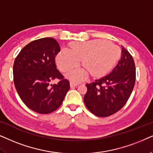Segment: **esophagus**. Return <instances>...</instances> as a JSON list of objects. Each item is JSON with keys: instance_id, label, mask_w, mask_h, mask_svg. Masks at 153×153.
<instances>
[{"instance_id": "obj_1", "label": "esophagus", "mask_w": 153, "mask_h": 153, "mask_svg": "<svg viewBox=\"0 0 153 153\" xmlns=\"http://www.w3.org/2000/svg\"><path fill=\"white\" fill-rule=\"evenodd\" d=\"M70 85H71V87L73 88V87L77 86V85H79V82H74V81H71V82H70Z\"/></svg>"}]
</instances>
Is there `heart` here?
I'll use <instances>...</instances> for the list:
<instances>
[{"instance_id": "1", "label": "heart", "mask_w": 153, "mask_h": 153, "mask_svg": "<svg viewBox=\"0 0 153 153\" xmlns=\"http://www.w3.org/2000/svg\"><path fill=\"white\" fill-rule=\"evenodd\" d=\"M117 51L115 45L99 40L75 42L70 49H63L56 56V63L61 71H67L78 66L82 59L85 68H76L67 73V77L78 80L85 78L88 71L95 76L106 73L113 66Z\"/></svg>"}]
</instances>
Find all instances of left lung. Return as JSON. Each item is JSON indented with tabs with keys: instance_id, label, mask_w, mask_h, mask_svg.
Here are the masks:
<instances>
[{
	"instance_id": "obj_1",
	"label": "left lung",
	"mask_w": 153,
	"mask_h": 153,
	"mask_svg": "<svg viewBox=\"0 0 153 153\" xmlns=\"http://www.w3.org/2000/svg\"><path fill=\"white\" fill-rule=\"evenodd\" d=\"M122 47L120 59L108 75L87 83L85 105L99 117H108L126 104L136 80V68L130 53Z\"/></svg>"
}]
</instances>
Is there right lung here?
<instances>
[{
	"label": "right lung",
	"mask_w": 153,
	"mask_h": 153,
	"mask_svg": "<svg viewBox=\"0 0 153 153\" xmlns=\"http://www.w3.org/2000/svg\"><path fill=\"white\" fill-rule=\"evenodd\" d=\"M60 46L52 38L30 42L20 51L13 65L15 88L26 106L40 114H48L62 105L70 82L56 68L55 56ZM60 80L57 84L51 82Z\"/></svg>",
	"instance_id": "add662e5"
}]
</instances>
